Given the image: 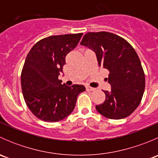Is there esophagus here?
<instances>
[{
    "label": "esophagus",
    "instance_id": "1",
    "mask_svg": "<svg viewBox=\"0 0 158 158\" xmlns=\"http://www.w3.org/2000/svg\"><path fill=\"white\" fill-rule=\"evenodd\" d=\"M85 89H86V91H94V90H95V88H92V87H90V86H86V87H85Z\"/></svg>",
    "mask_w": 158,
    "mask_h": 158
}]
</instances>
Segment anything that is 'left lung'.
I'll list each match as a JSON object with an SVG mask.
<instances>
[{
	"label": "left lung",
	"instance_id": "obj_1",
	"mask_svg": "<svg viewBox=\"0 0 158 158\" xmlns=\"http://www.w3.org/2000/svg\"><path fill=\"white\" fill-rule=\"evenodd\" d=\"M81 45L94 51L98 66L109 71L111 90L103 91L106 100L95 106L110 119L130 115L139 106L145 87V77L135 49L121 36L109 32L87 33Z\"/></svg>",
	"mask_w": 158,
	"mask_h": 158
}]
</instances>
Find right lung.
<instances>
[{"label":"right lung","mask_w":158,"mask_h":158,"mask_svg":"<svg viewBox=\"0 0 158 158\" xmlns=\"http://www.w3.org/2000/svg\"><path fill=\"white\" fill-rule=\"evenodd\" d=\"M83 33L50 36L38 41L27 54L21 73V88L27 106L38 118L56 122L66 118L76 106L84 85H62L66 56Z\"/></svg>","instance_id":"1"}]
</instances>
